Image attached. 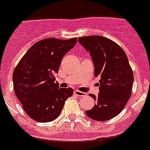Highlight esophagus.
<instances>
[{
  "mask_svg": "<svg viewBox=\"0 0 150 150\" xmlns=\"http://www.w3.org/2000/svg\"><path fill=\"white\" fill-rule=\"evenodd\" d=\"M74 95L76 96H85V93L83 92H81L79 90H75L74 91Z\"/></svg>",
  "mask_w": 150,
  "mask_h": 150,
  "instance_id": "1",
  "label": "esophagus"
}]
</instances>
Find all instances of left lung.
<instances>
[{"label": "left lung", "instance_id": "left-lung-1", "mask_svg": "<svg viewBox=\"0 0 150 150\" xmlns=\"http://www.w3.org/2000/svg\"><path fill=\"white\" fill-rule=\"evenodd\" d=\"M78 41L92 56L95 76H100V92L95 106L86 111L91 119L100 122L117 116L132 93L134 74L124 50L116 42L100 35L80 37Z\"/></svg>", "mask_w": 150, "mask_h": 150}]
</instances>
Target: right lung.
I'll use <instances>...</instances> for the list:
<instances>
[{
  "label": "right lung",
  "instance_id": "obj_1",
  "mask_svg": "<svg viewBox=\"0 0 150 150\" xmlns=\"http://www.w3.org/2000/svg\"><path fill=\"white\" fill-rule=\"evenodd\" d=\"M76 42V38L40 40L16 66L12 74L14 92L26 114L35 121L48 122L57 119L66 100L73 95L71 88H58L54 74Z\"/></svg>",
  "mask_w": 150,
  "mask_h": 150
}]
</instances>
